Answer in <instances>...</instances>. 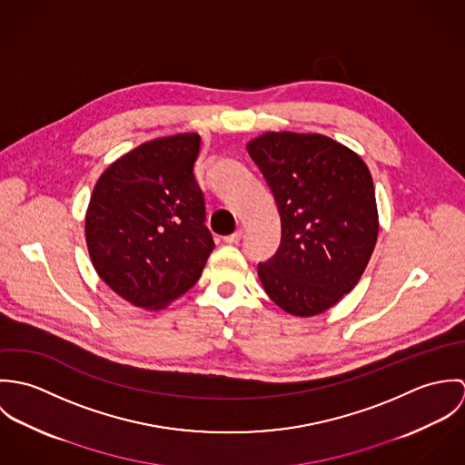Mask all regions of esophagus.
Here are the masks:
<instances>
[{"label": "esophagus", "mask_w": 465, "mask_h": 465, "mask_svg": "<svg viewBox=\"0 0 465 465\" xmlns=\"http://www.w3.org/2000/svg\"><path fill=\"white\" fill-rule=\"evenodd\" d=\"M242 234H243V231L240 229V231L232 232V234H229V236H223V242H225V243H238V242L242 240Z\"/></svg>", "instance_id": "obj_1"}]
</instances>
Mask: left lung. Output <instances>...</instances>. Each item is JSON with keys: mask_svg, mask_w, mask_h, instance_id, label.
Returning <instances> with one entry per match:
<instances>
[{"mask_svg": "<svg viewBox=\"0 0 465 465\" xmlns=\"http://www.w3.org/2000/svg\"><path fill=\"white\" fill-rule=\"evenodd\" d=\"M277 202L281 245L258 265L266 295L313 317L349 293L376 247L380 220L363 159L322 134L265 133L247 143Z\"/></svg>", "mask_w": 465, "mask_h": 465, "instance_id": "1", "label": "left lung"}]
</instances>
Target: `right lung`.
Masks as SVG:
<instances>
[{"mask_svg": "<svg viewBox=\"0 0 465 465\" xmlns=\"http://www.w3.org/2000/svg\"><path fill=\"white\" fill-rule=\"evenodd\" d=\"M197 133L157 137L116 159L85 213L89 258L102 281L157 312L186 293L214 249L193 164Z\"/></svg>", "mask_w": 465, "mask_h": 465, "instance_id": "add662e5", "label": "right lung"}]
</instances>
